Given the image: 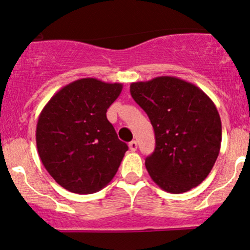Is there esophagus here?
I'll use <instances>...</instances> for the list:
<instances>
[{
    "label": "esophagus",
    "mask_w": 250,
    "mask_h": 250,
    "mask_svg": "<svg viewBox=\"0 0 250 250\" xmlns=\"http://www.w3.org/2000/svg\"><path fill=\"white\" fill-rule=\"evenodd\" d=\"M128 146H130V149L132 152L137 151V142H136V140H132V142L128 144Z\"/></svg>",
    "instance_id": "34e87169"
}]
</instances>
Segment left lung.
<instances>
[{
    "label": "left lung",
    "mask_w": 250,
    "mask_h": 250,
    "mask_svg": "<svg viewBox=\"0 0 250 250\" xmlns=\"http://www.w3.org/2000/svg\"><path fill=\"white\" fill-rule=\"evenodd\" d=\"M130 91L154 128V152L145 160L152 180L173 194L200 185L221 147V119L212 99L196 85L172 76L136 82Z\"/></svg>",
    "instance_id": "1"
}]
</instances>
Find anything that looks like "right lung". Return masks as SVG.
<instances>
[{"label": "right lung", "instance_id": "add662e5", "mask_svg": "<svg viewBox=\"0 0 250 250\" xmlns=\"http://www.w3.org/2000/svg\"><path fill=\"white\" fill-rule=\"evenodd\" d=\"M120 83L82 78L63 86L40 113L36 145L58 185L77 194L96 193L112 180L128 147L106 118Z\"/></svg>", "mask_w": 250, "mask_h": 250}]
</instances>
